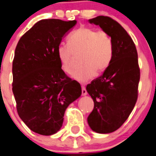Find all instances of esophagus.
Here are the masks:
<instances>
[{
	"label": "esophagus",
	"mask_w": 156,
	"mask_h": 156,
	"mask_svg": "<svg viewBox=\"0 0 156 156\" xmlns=\"http://www.w3.org/2000/svg\"><path fill=\"white\" fill-rule=\"evenodd\" d=\"M87 94V90L84 87H82V95L83 96H86Z\"/></svg>",
	"instance_id": "1"
}]
</instances>
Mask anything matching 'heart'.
<instances>
[{
	"mask_svg": "<svg viewBox=\"0 0 156 156\" xmlns=\"http://www.w3.org/2000/svg\"><path fill=\"white\" fill-rule=\"evenodd\" d=\"M67 44L57 48V56L62 70L71 74L74 69V54L81 53L82 66L73 75L79 82H87L95 76L96 72H104L111 63L114 44L106 31L81 26L69 35Z\"/></svg>",
	"mask_w": 156,
	"mask_h": 156,
	"instance_id": "1",
	"label": "heart"
}]
</instances>
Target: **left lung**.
Returning a JSON list of instances; mask_svg holds the SVG:
<instances>
[{
    "mask_svg": "<svg viewBox=\"0 0 156 156\" xmlns=\"http://www.w3.org/2000/svg\"><path fill=\"white\" fill-rule=\"evenodd\" d=\"M89 22L106 31L114 44L109 66L102 76L87 86L94 103L87 118L88 125L97 133L108 134L125 123L136 104L140 80L138 53L133 40L116 21L98 16Z\"/></svg>",
    "mask_w": 156,
    "mask_h": 156,
    "instance_id": "obj_1",
    "label": "left lung"
}]
</instances>
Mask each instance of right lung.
I'll list each match as a JSON object with an SVG mask.
<instances>
[{
	"instance_id": "1",
	"label": "right lung",
	"mask_w": 156,
	"mask_h": 156,
	"mask_svg": "<svg viewBox=\"0 0 156 156\" xmlns=\"http://www.w3.org/2000/svg\"><path fill=\"white\" fill-rule=\"evenodd\" d=\"M76 21L43 19L18 41L13 60L12 91L17 111L32 131L52 135L60 129L67 107L82 94L80 84L62 69L57 48Z\"/></svg>"
}]
</instances>
